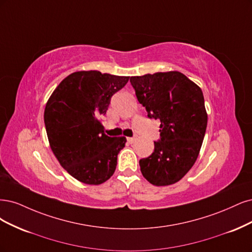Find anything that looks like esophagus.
Listing matches in <instances>:
<instances>
[{
	"mask_svg": "<svg viewBox=\"0 0 252 252\" xmlns=\"http://www.w3.org/2000/svg\"><path fill=\"white\" fill-rule=\"evenodd\" d=\"M126 139H127V142H128V143H133V142L135 141V138H134V137H127Z\"/></svg>",
	"mask_w": 252,
	"mask_h": 252,
	"instance_id": "34e87169",
	"label": "esophagus"
}]
</instances>
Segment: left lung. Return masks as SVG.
<instances>
[{"label":"left lung","instance_id":"1","mask_svg":"<svg viewBox=\"0 0 252 252\" xmlns=\"http://www.w3.org/2000/svg\"><path fill=\"white\" fill-rule=\"evenodd\" d=\"M137 99L150 118L160 120V140L140 159L142 176L151 184L166 186L181 180L196 162L207 126L201 88L178 71L132 76Z\"/></svg>","mask_w":252,"mask_h":252}]
</instances>
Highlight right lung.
Here are the masks:
<instances>
[{
  "instance_id": "add662e5",
  "label": "right lung",
  "mask_w": 252,
  "mask_h": 252,
  "mask_svg": "<svg viewBox=\"0 0 252 252\" xmlns=\"http://www.w3.org/2000/svg\"><path fill=\"white\" fill-rule=\"evenodd\" d=\"M128 78L96 70L77 71L62 80L46 103L44 121L54 156L85 184H101L115 172L126 138L105 135L99 117Z\"/></svg>"
}]
</instances>
